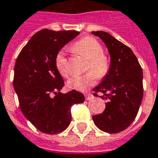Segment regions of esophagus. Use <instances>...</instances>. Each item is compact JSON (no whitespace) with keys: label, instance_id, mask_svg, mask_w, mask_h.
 <instances>
[{"label":"esophagus","instance_id":"esophagus-1","mask_svg":"<svg viewBox=\"0 0 158 158\" xmlns=\"http://www.w3.org/2000/svg\"><path fill=\"white\" fill-rule=\"evenodd\" d=\"M85 100H86V101H90V100H92L94 96H93L92 94L86 93V94H85Z\"/></svg>","mask_w":158,"mask_h":158}]
</instances>
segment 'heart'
Wrapping results in <instances>:
<instances>
[{"label": "heart", "instance_id": "obj_1", "mask_svg": "<svg viewBox=\"0 0 158 158\" xmlns=\"http://www.w3.org/2000/svg\"><path fill=\"white\" fill-rule=\"evenodd\" d=\"M73 50L89 60L87 70L91 71L83 76H74L68 81V87L73 90L85 91L96 84L97 77H105L110 70L108 57L103 53V47L96 39L85 37L73 45ZM55 63L57 71L62 77L69 75L68 62L63 52L57 53Z\"/></svg>", "mask_w": 158, "mask_h": 158}]
</instances>
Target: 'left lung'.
I'll use <instances>...</instances> for the list:
<instances>
[{
  "mask_svg": "<svg viewBox=\"0 0 158 158\" xmlns=\"http://www.w3.org/2000/svg\"><path fill=\"white\" fill-rule=\"evenodd\" d=\"M92 34L103 40L111 59L108 74L93 89L94 96L107 101L106 109L92 118L101 130L116 134L127 129L138 114L143 96V70L130 48L109 33ZM99 92L102 96H98Z\"/></svg>",
  "mask_w": 158,
  "mask_h": 158,
  "instance_id": "obj_1",
  "label": "left lung"
}]
</instances>
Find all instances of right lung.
I'll list each match as a JSON object with an SVG mask.
<instances>
[{"label":"right lung","instance_id":"right-lung-1","mask_svg":"<svg viewBox=\"0 0 158 158\" xmlns=\"http://www.w3.org/2000/svg\"><path fill=\"white\" fill-rule=\"evenodd\" d=\"M79 34L75 30L42 29L33 35L17 57L13 85L19 108L36 129L47 134L65 130L72 119V106L85 101L84 95L77 90L60 92L64 81L55 63L59 50Z\"/></svg>","mask_w":158,"mask_h":158}]
</instances>
